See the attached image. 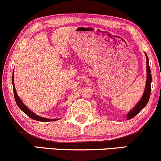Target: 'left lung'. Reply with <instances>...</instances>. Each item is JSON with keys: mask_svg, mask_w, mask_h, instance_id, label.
Returning <instances> with one entry per match:
<instances>
[{"mask_svg": "<svg viewBox=\"0 0 161 161\" xmlns=\"http://www.w3.org/2000/svg\"><path fill=\"white\" fill-rule=\"evenodd\" d=\"M146 58V87L145 90H144L143 94L142 96L141 99L138 101V103L135 105L133 108L130 110L128 112L127 115H126V119H132L134 117H135L138 113L143 110V108H145V106L147 105L148 99L150 97V93H151V83H152V74H151V70H150L149 64H148V58L147 55L145 53Z\"/></svg>", "mask_w": 161, "mask_h": 161, "instance_id": "8db88e82", "label": "left lung"}]
</instances>
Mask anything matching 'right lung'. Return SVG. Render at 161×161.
I'll use <instances>...</instances> for the list:
<instances>
[{
	"instance_id": "right-lung-1",
	"label": "right lung",
	"mask_w": 161,
	"mask_h": 161,
	"mask_svg": "<svg viewBox=\"0 0 161 161\" xmlns=\"http://www.w3.org/2000/svg\"><path fill=\"white\" fill-rule=\"evenodd\" d=\"M14 72L13 73V92H14V97H15V99L16 103H17L18 106L19 107V108L23 112L26 114L28 117H30L31 119H35V120L37 121H41V122H50V121H56L58 120L59 119H48V118H44L42 117H40L37 114H36L35 113H33L31 110H30L24 104L23 102L21 101V99H20V97L18 96V93L16 92L15 90V84H14Z\"/></svg>"
}]
</instances>
